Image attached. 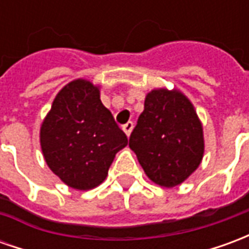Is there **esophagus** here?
Here are the masks:
<instances>
[{
	"instance_id": "34e87169",
	"label": "esophagus",
	"mask_w": 249,
	"mask_h": 249,
	"mask_svg": "<svg viewBox=\"0 0 249 249\" xmlns=\"http://www.w3.org/2000/svg\"><path fill=\"white\" fill-rule=\"evenodd\" d=\"M132 129H133V123H132V121H128L126 124L123 125V130H124L125 133H126V136L130 135Z\"/></svg>"
}]
</instances>
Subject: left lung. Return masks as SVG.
<instances>
[{
  "label": "left lung",
  "mask_w": 249,
  "mask_h": 249,
  "mask_svg": "<svg viewBox=\"0 0 249 249\" xmlns=\"http://www.w3.org/2000/svg\"><path fill=\"white\" fill-rule=\"evenodd\" d=\"M129 146L153 183L168 188L181 184L204 153L203 128L193 105L178 90L148 93Z\"/></svg>",
  "instance_id": "left-lung-1"
}]
</instances>
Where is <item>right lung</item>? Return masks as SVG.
I'll return each instance as SVG.
<instances>
[{"instance_id": "right-lung-1", "label": "right lung", "mask_w": 249, "mask_h": 249, "mask_svg": "<svg viewBox=\"0 0 249 249\" xmlns=\"http://www.w3.org/2000/svg\"><path fill=\"white\" fill-rule=\"evenodd\" d=\"M40 137L53 173L81 191L103 183L116 153L128 144L126 135L101 103L98 88L85 80L69 82L60 90Z\"/></svg>"}]
</instances>
